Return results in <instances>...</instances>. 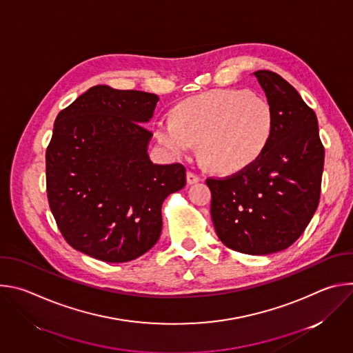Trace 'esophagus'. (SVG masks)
I'll list each match as a JSON object with an SVG mask.
<instances>
[{
	"instance_id": "1",
	"label": "esophagus",
	"mask_w": 353,
	"mask_h": 353,
	"mask_svg": "<svg viewBox=\"0 0 353 353\" xmlns=\"http://www.w3.org/2000/svg\"><path fill=\"white\" fill-rule=\"evenodd\" d=\"M198 181H199V177H198L195 173L187 172V183H188V184H195V183H198Z\"/></svg>"
}]
</instances>
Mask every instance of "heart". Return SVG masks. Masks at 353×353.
Here are the masks:
<instances>
[{
    "label": "heart",
    "mask_w": 353,
    "mask_h": 353,
    "mask_svg": "<svg viewBox=\"0 0 353 353\" xmlns=\"http://www.w3.org/2000/svg\"><path fill=\"white\" fill-rule=\"evenodd\" d=\"M274 131V112L265 97L245 89H215L179 103L173 119H158L155 135L174 157L199 143L204 165L233 173L254 163Z\"/></svg>",
    "instance_id": "heart-1"
}]
</instances>
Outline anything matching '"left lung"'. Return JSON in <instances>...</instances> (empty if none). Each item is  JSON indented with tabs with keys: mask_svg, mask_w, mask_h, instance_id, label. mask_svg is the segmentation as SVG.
Masks as SVG:
<instances>
[{
	"mask_svg": "<svg viewBox=\"0 0 353 353\" xmlns=\"http://www.w3.org/2000/svg\"><path fill=\"white\" fill-rule=\"evenodd\" d=\"M274 112L264 154L237 173L208 177L211 216L221 241L239 253L267 256L292 245L320 201L324 146L316 113L281 75L256 71Z\"/></svg>",
	"mask_w": 353,
	"mask_h": 353,
	"instance_id": "left-lung-1",
	"label": "left lung"
}]
</instances>
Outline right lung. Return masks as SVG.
Masks as SVG:
<instances>
[{
	"label": "right lung",
	"mask_w": 353,
	"mask_h": 353,
	"mask_svg": "<svg viewBox=\"0 0 353 353\" xmlns=\"http://www.w3.org/2000/svg\"><path fill=\"white\" fill-rule=\"evenodd\" d=\"M159 97L96 85L63 109L46 150L50 210L67 243L106 263L152 248L165 198L185 185L181 163L157 165L143 127Z\"/></svg>",
	"instance_id": "right-lung-1"
}]
</instances>
